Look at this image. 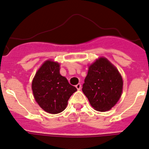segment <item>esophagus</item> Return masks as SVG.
Masks as SVG:
<instances>
[{"label": "esophagus", "instance_id": "34e87169", "mask_svg": "<svg viewBox=\"0 0 149 149\" xmlns=\"http://www.w3.org/2000/svg\"><path fill=\"white\" fill-rule=\"evenodd\" d=\"M76 88H77L78 91H79V90H81V84H76Z\"/></svg>", "mask_w": 149, "mask_h": 149}]
</instances>
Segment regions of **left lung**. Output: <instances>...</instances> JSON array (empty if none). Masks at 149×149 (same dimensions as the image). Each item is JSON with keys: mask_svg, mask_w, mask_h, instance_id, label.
I'll return each instance as SVG.
<instances>
[{"mask_svg": "<svg viewBox=\"0 0 149 149\" xmlns=\"http://www.w3.org/2000/svg\"><path fill=\"white\" fill-rule=\"evenodd\" d=\"M123 81L118 70L101 57L89 66L82 91L90 104L98 111L113 108L121 97Z\"/></svg>", "mask_w": 149, "mask_h": 149, "instance_id": "8db88e82", "label": "left lung"}]
</instances>
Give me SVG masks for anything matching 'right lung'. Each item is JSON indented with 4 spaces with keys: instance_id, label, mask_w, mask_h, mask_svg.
<instances>
[{
    "instance_id": "1",
    "label": "right lung",
    "mask_w": 149,
    "mask_h": 149,
    "mask_svg": "<svg viewBox=\"0 0 149 149\" xmlns=\"http://www.w3.org/2000/svg\"><path fill=\"white\" fill-rule=\"evenodd\" d=\"M58 62L47 60L36 73L32 90L36 102L49 113H61L66 108L68 101L77 91L59 73Z\"/></svg>"
}]
</instances>
